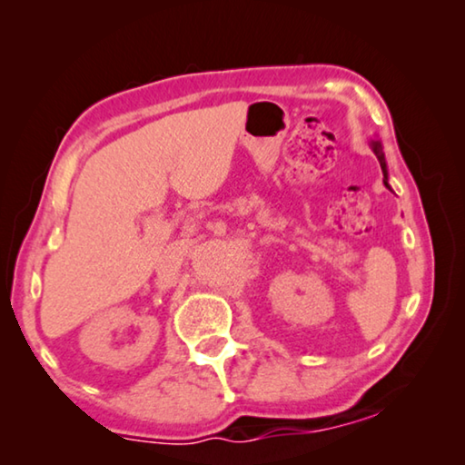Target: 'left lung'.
Segmentation results:
<instances>
[{
	"label": "left lung",
	"mask_w": 465,
	"mask_h": 465,
	"mask_svg": "<svg viewBox=\"0 0 465 465\" xmlns=\"http://www.w3.org/2000/svg\"><path fill=\"white\" fill-rule=\"evenodd\" d=\"M371 149H373V153L377 155V160H380V166H381V172H383V184L390 188V184H388V166H385V157H383L380 141H371Z\"/></svg>",
	"instance_id": "1"
}]
</instances>
